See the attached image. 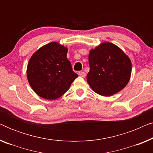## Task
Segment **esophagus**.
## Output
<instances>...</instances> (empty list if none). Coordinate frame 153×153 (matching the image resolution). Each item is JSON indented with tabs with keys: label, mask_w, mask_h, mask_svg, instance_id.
Returning <instances> with one entry per match:
<instances>
[{
	"label": "esophagus",
	"mask_w": 153,
	"mask_h": 153,
	"mask_svg": "<svg viewBox=\"0 0 153 153\" xmlns=\"http://www.w3.org/2000/svg\"><path fill=\"white\" fill-rule=\"evenodd\" d=\"M78 74H79V76L83 77V78H84V77L85 76V73L83 72H79Z\"/></svg>",
	"instance_id": "obj_1"
}]
</instances>
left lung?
<instances>
[{
  "label": "left lung",
  "mask_w": 153,
  "mask_h": 153,
  "mask_svg": "<svg viewBox=\"0 0 153 153\" xmlns=\"http://www.w3.org/2000/svg\"><path fill=\"white\" fill-rule=\"evenodd\" d=\"M88 61L87 82L100 95L109 97L118 93L130 79L131 62L129 56L111 42H102L91 49Z\"/></svg>",
  "instance_id": "obj_1"
}]
</instances>
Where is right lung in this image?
Wrapping results in <instances>:
<instances>
[{
  "instance_id": "obj_1",
  "label": "right lung",
  "mask_w": 153,
  "mask_h": 153,
  "mask_svg": "<svg viewBox=\"0 0 153 153\" xmlns=\"http://www.w3.org/2000/svg\"><path fill=\"white\" fill-rule=\"evenodd\" d=\"M68 48L53 42L37 49L27 66V79L39 97L48 100L58 99L70 88L78 77L67 58Z\"/></svg>"
}]
</instances>
